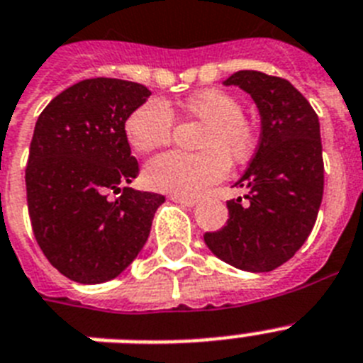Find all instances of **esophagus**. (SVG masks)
I'll use <instances>...</instances> for the list:
<instances>
[{"label": "esophagus", "instance_id": "obj_1", "mask_svg": "<svg viewBox=\"0 0 363 363\" xmlns=\"http://www.w3.org/2000/svg\"><path fill=\"white\" fill-rule=\"evenodd\" d=\"M170 200H172V202H176V203H182V206H187V207H193V206H196V203H198V198L174 196V194L170 196Z\"/></svg>", "mask_w": 363, "mask_h": 363}]
</instances>
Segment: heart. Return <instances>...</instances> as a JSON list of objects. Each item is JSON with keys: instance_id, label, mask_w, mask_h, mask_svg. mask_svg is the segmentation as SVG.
Returning a JSON list of instances; mask_svg holds the SVG:
<instances>
[{"instance_id": "obj_1", "label": "heart", "mask_w": 363, "mask_h": 363, "mask_svg": "<svg viewBox=\"0 0 363 363\" xmlns=\"http://www.w3.org/2000/svg\"><path fill=\"white\" fill-rule=\"evenodd\" d=\"M189 117L206 125L198 148L203 152H165L145 165V184L154 191L174 196H198L224 179L229 161L244 163L255 150L257 128L244 113L242 102L233 93L218 88L194 91L182 102ZM174 117L157 99L143 102L125 121L130 147L150 152L170 141Z\"/></svg>"}]
</instances>
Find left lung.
<instances>
[{
    "instance_id": "8db88e82",
    "label": "left lung",
    "mask_w": 363,
    "mask_h": 363,
    "mask_svg": "<svg viewBox=\"0 0 363 363\" xmlns=\"http://www.w3.org/2000/svg\"><path fill=\"white\" fill-rule=\"evenodd\" d=\"M252 95L261 113L255 156L235 185L250 193L229 200L228 224L203 235L207 247L244 272H272L305 244L323 198L320 121L286 79L237 71L224 80Z\"/></svg>"
}]
</instances>
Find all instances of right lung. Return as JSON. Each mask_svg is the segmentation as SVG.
<instances>
[{
    "mask_svg": "<svg viewBox=\"0 0 363 363\" xmlns=\"http://www.w3.org/2000/svg\"><path fill=\"white\" fill-rule=\"evenodd\" d=\"M150 97L147 86L86 79L40 113L26 169L27 206L43 255L82 284L117 277L147 242L165 196L123 187L139 174L125 121ZM110 192L120 193L116 201Z\"/></svg>",
    "mask_w": 363,
    "mask_h": 363,
    "instance_id": "right-lung-1",
    "label": "right lung"
}]
</instances>
